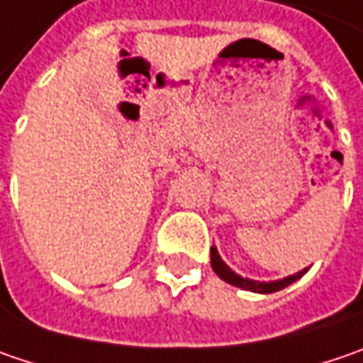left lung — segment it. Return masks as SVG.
<instances>
[{
  "instance_id": "8db88e82",
  "label": "left lung",
  "mask_w": 363,
  "mask_h": 363,
  "mask_svg": "<svg viewBox=\"0 0 363 363\" xmlns=\"http://www.w3.org/2000/svg\"><path fill=\"white\" fill-rule=\"evenodd\" d=\"M211 267H213V271H216L224 281H228V284H232V286H236V288L248 289V291H257V294H273V291H279V289L288 288V286H291L294 281H298V279L308 271V267H306V269H302L300 273H294V275L284 277V279H277V281H255V279H246V277L234 273L230 267L225 265L216 246H211Z\"/></svg>"
}]
</instances>
